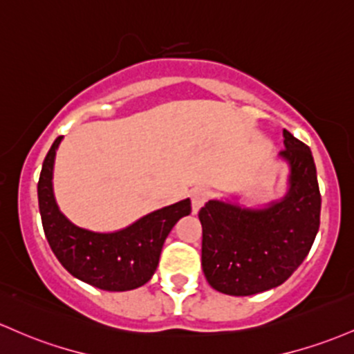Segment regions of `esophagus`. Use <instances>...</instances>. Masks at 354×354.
I'll return each instance as SVG.
<instances>
[{
  "instance_id": "34e87169",
  "label": "esophagus",
  "mask_w": 354,
  "mask_h": 354,
  "mask_svg": "<svg viewBox=\"0 0 354 354\" xmlns=\"http://www.w3.org/2000/svg\"><path fill=\"white\" fill-rule=\"evenodd\" d=\"M189 196H192L193 213H198V212H200V208L203 207L205 203H207L208 192L205 188H193L192 193H189Z\"/></svg>"
}]
</instances>
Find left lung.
<instances>
[{
  "mask_svg": "<svg viewBox=\"0 0 354 354\" xmlns=\"http://www.w3.org/2000/svg\"><path fill=\"white\" fill-rule=\"evenodd\" d=\"M287 192L262 207L239 198L200 209L201 267L208 284L228 296H252L284 284L308 257L319 230L321 195L313 153L284 129Z\"/></svg>",
  "mask_w": 354,
  "mask_h": 354,
  "instance_id": "left-lung-1",
  "label": "left lung"
}]
</instances>
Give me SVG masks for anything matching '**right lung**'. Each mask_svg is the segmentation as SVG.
Masks as SVG:
<instances>
[{
    "label": "right lung",
    "mask_w": 354,
    "mask_h": 354,
    "mask_svg": "<svg viewBox=\"0 0 354 354\" xmlns=\"http://www.w3.org/2000/svg\"><path fill=\"white\" fill-rule=\"evenodd\" d=\"M62 139L50 147L38 180V207L53 254L73 277L97 289L124 292L145 286L158 269L166 236L178 220L192 213V201L186 198L154 209L115 232L79 227L60 212L53 193V165Z\"/></svg>",
    "instance_id": "add662e5"
}]
</instances>
